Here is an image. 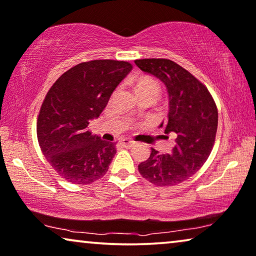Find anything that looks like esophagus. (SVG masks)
<instances>
[{
	"label": "esophagus",
	"instance_id": "obj_1",
	"mask_svg": "<svg viewBox=\"0 0 256 256\" xmlns=\"http://www.w3.org/2000/svg\"><path fill=\"white\" fill-rule=\"evenodd\" d=\"M120 144L122 145H123L124 147H126V148H130V147H132L133 145H134V142H133V140H130V139H122V142H120Z\"/></svg>",
	"mask_w": 256,
	"mask_h": 256
}]
</instances>
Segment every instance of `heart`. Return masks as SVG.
I'll return each mask as SVG.
<instances>
[{
  "label": "heart",
  "mask_w": 256,
  "mask_h": 256,
  "mask_svg": "<svg viewBox=\"0 0 256 256\" xmlns=\"http://www.w3.org/2000/svg\"><path fill=\"white\" fill-rule=\"evenodd\" d=\"M144 89H154L159 92V86L152 78H140L138 81V84H136V90H144Z\"/></svg>",
  "instance_id": "1"
}]
</instances>
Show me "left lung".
Masks as SVG:
<instances>
[{
    "label": "left lung",
    "mask_w": 256,
    "mask_h": 256,
    "mask_svg": "<svg viewBox=\"0 0 256 256\" xmlns=\"http://www.w3.org/2000/svg\"><path fill=\"white\" fill-rule=\"evenodd\" d=\"M134 64L166 86L168 120L160 128L176 136L170 154L152 148L148 159L139 164V172L156 186H176L198 172L210 156L218 126L217 106L206 87L174 61L140 59Z\"/></svg>",
    "instance_id": "obj_1"
}]
</instances>
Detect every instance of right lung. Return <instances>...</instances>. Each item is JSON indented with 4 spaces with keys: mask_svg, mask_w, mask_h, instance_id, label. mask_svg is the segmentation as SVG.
<instances>
[{
    "mask_svg": "<svg viewBox=\"0 0 256 256\" xmlns=\"http://www.w3.org/2000/svg\"><path fill=\"white\" fill-rule=\"evenodd\" d=\"M131 64L92 60L72 67L54 82L42 104L37 122L39 146L61 178L88 184L102 178L116 154L114 142L88 131L102 112Z\"/></svg>",
    "mask_w": 256,
    "mask_h": 256,
    "instance_id": "right-lung-1",
    "label": "right lung"
}]
</instances>
